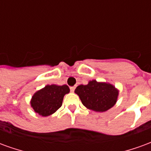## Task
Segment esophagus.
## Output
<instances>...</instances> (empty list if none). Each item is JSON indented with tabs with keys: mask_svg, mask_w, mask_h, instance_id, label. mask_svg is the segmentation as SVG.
<instances>
[{
	"mask_svg": "<svg viewBox=\"0 0 151 151\" xmlns=\"http://www.w3.org/2000/svg\"><path fill=\"white\" fill-rule=\"evenodd\" d=\"M74 91H75V86H71V87H70V91L73 92Z\"/></svg>",
	"mask_w": 151,
	"mask_h": 151,
	"instance_id": "obj_1",
	"label": "esophagus"
}]
</instances>
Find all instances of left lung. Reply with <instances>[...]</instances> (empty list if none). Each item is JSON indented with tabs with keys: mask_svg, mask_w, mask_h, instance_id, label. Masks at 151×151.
Here are the masks:
<instances>
[{
	"mask_svg": "<svg viewBox=\"0 0 151 151\" xmlns=\"http://www.w3.org/2000/svg\"><path fill=\"white\" fill-rule=\"evenodd\" d=\"M78 95L82 104L95 111H105L116 103L118 91L115 86L106 82L90 81L87 85H80L74 91Z\"/></svg>",
	"mask_w": 151,
	"mask_h": 151,
	"instance_id": "1",
	"label": "left lung"
}]
</instances>
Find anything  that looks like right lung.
I'll use <instances>...</instances> for the list:
<instances>
[{"mask_svg": "<svg viewBox=\"0 0 151 151\" xmlns=\"http://www.w3.org/2000/svg\"><path fill=\"white\" fill-rule=\"evenodd\" d=\"M69 92L68 86L47 85L33 95L31 107L42 116H50L61 107L64 96Z\"/></svg>", "mask_w": 151, "mask_h": 151, "instance_id": "1", "label": "right lung"}]
</instances>
